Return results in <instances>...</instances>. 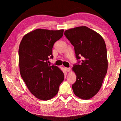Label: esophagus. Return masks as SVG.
<instances>
[{
    "label": "esophagus",
    "mask_w": 121,
    "mask_h": 121,
    "mask_svg": "<svg viewBox=\"0 0 121 121\" xmlns=\"http://www.w3.org/2000/svg\"><path fill=\"white\" fill-rule=\"evenodd\" d=\"M65 70L67 71V72H69L70 71V68H65Z\"/></svg>",
    "instance_id": "34e87169"
}]
</instances>
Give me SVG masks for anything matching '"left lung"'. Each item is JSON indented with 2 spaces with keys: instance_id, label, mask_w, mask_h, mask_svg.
Wrapping results in <instances>:
<instances>
[{
  "instance_id": "1",
  "label": "left lung",
  "mask_w": 121,
  "mask_h": 121,
  "mask_svg": "<svg viewBox=\"0 0 121 121\" xmlns=\"http://www.w3.org/2000/svg\"><path fill=\"white\" fill-rule=\"evenodd\" d=\"M64 34L74 46L77 59H83L72 68L76 76L73 92L82 99H89L99 92L107 71L105 42L100 34L86 26L69 29Z\"/></svg>"
}]
</instances>
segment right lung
Masks as SVG:
<instances>
[{
  "mask_svg": "<svg viewBox=\"0 0 121 121\" xmlns=\"http://www.w3.org/2000/svg\"><path fill=\"white\" fill-rule=\"evenodd\" d=\"M63 34V29H37L26 34L19 45L20 74L29 91L41 100L54 97L64 80L62 70L48 63L49 58H53V45Z\"/></svg>",
  "mask_w": 121,
  "mask_h": 121,
  "instance_id": "right-lung-1",
  "label": "right lung"
}]
</instances>
